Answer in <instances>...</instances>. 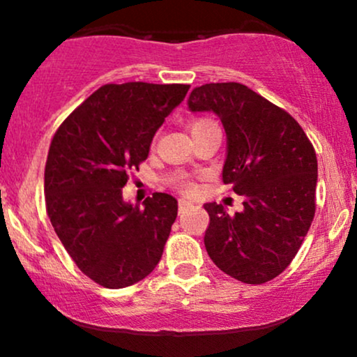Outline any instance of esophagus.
<instances>
[{"label":"esophagus","mask_w":357,"mask_h":357,"mask_svg":"<svg viewBox=\"0 0 357 357\" xmlns=\"http://www.w3.org/2000/svg\"><path fill=\"white\" fill-rule=\"evenodd\" d=\"M191 206V203L190 202H186V199H179L178 202V208H179V213H183V211H186L188 208Z\"/></svg>","instance_id":"1"}]
</instances>
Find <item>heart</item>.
<instances>
[{
	"mask_svg": "<svg viewBox=\"0 0 357 357\" xmlns=\"http://www.w3.org/2000/svg\"><path fill=\"white\" fill-rule=\"evenodd\" d=\"M213 124H216L213 119L199 117V119H195V121L190 122V130H191V132H195V130H199V129H203V127H208V126H213ZM179 188H181L183 191H190L191 184L188 183L186 179H179Z\"/></svg>",
	"mask_w": 357,
	"mask_h": 357,
	"instance_id": "heart-1",
	"label": "heart"
}]
</instances>
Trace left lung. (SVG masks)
<instances>
[{
	"label": "left lung",
	"mask_w": 357,
	"mask_h": 357,
	"mask_svg": "<svg viewBox=\"0 0 357 357\" xmlns=\"http://www.w3.org/2000/svg\"><path fill=\"white\" fill-rule=\"evenodd\" d=\"M191 112L213 110L227 132L223 183L243 196L230 215L206 203L204 247L215 265L243 284H265L297 255L315 213L317 158L298 122L236 82L190 93Z\"/></svg>",
	"instance_id": "obj_1"
}]
</instances>
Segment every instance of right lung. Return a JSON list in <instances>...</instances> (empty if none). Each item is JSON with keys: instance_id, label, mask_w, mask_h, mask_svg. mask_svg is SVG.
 <instances>
[{"instance_id": "add662e5", "label": "right lung", "mask_w": 357, "mask_h": 357, "mask_svg": "<svg viewBox=\"0 0 357 357\" xmlns=\"http://www.w3.org/2000/svg\"><path fill=\"white\" fill-rule=\"evenodd\" d=\"M188 90L183 84L102 85L52 139L45 166L48 218L77 267L102 287L137 284L161 260L178 202L154 192L139 208L124 202L122 188Z\"/></svg>"}]
</instances>
